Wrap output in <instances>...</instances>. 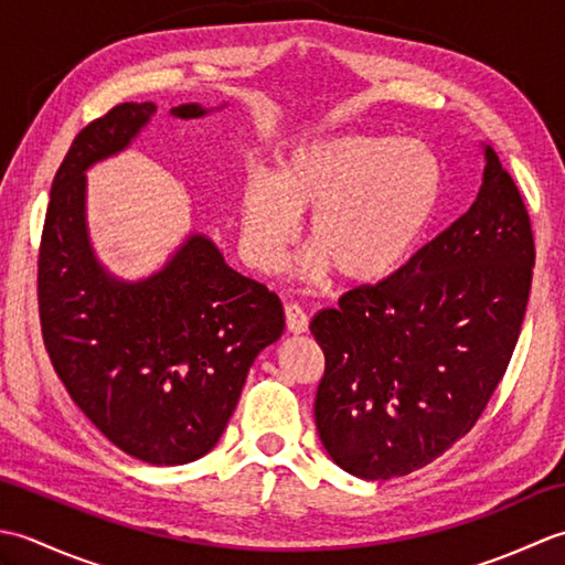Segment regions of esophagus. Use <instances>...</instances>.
Segmentation results:
<instances>
[{
	"label": "esophagus",
	"mask_w": 565,
	"mask_h": 565,
	"mask_svg": "<svg viewBox=\"0 0 565 565\" xmlns=\"http://www.w3.org/2000/svg\"><path fill=\"white\" fill-rule=\"evenodd\" d=\"M284 313H286V328H289L291 332L301 334L308 330V313L301 303H286Z\"/></svg>",
	"instance_id": "34e87169"
}]
</instances>
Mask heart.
<instances>
[{
	"label": "heart",
	"instance_id": "b5f03b06",
	"mask_svg": "<svg viewBox=\"0 0 565 565\" xmlns=\"http://www.w3.org/2000/svg\"><path fill=\"white\" fill-rule=\"evenodd\" d=\"M444 186L437 152L415 138L342 134L303 140L279 170L257 164L239 191V247L262 271L284 264L310 213L301 271L364 284L398 269L435 218Z\"/></svg>",
	"mask_w": 565,
	"mask_h": 565
}]
</instances>
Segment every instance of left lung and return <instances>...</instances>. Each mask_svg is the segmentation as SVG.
Masks as SVG:
<instances>
[{"instance_id":"8db88e82","label":"left lung","mask_w":565,"mask_h":565,"mask_svg":"<svg viewBox=\"0 0 565 565\" xmlns=\"http://www.w3.org/2000/svg\"><path fill=\"white\" fill-rule=\"evenodd\" d=\"M532 267L530 213L486 146L483 186L459 221L310 320L326 354L316 427L330 459L388 481L468 435L505 376Z\"/></svg>"}]
</instances>
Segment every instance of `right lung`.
I'll use <instances>...</instances> for the list:
<instances>
[{
	"mask_svg": "<svg viewBox=\"0 0 565 565\" xmlns=\"http://www.w3.org/2000/svg\"><path fill=\"white\" fill-rule=\"evenodd\" d=\"M158 106L126 102L84 126L53 179L41 252L39 313L47 356L102 435L152 466L209 454L231 419L255 356L281 338L284 308L267 286L189 235L148 279L124 281L94 257L87 177L130 146ZM209 114L199 104L170 111Z\"/></svg>",
	"mask_w": 565,
	"mask_h": 565,
	"instance_id": "1",
	"label": "right lung"
}]
</instances>
